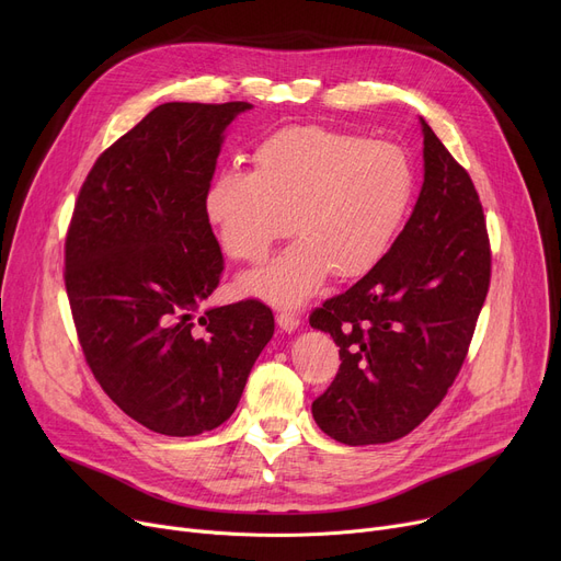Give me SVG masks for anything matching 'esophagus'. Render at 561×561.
Masks as SVG:
<instances>
[{"mask_svg":"<svg viewBox=\"0 0 561 561\" xmlns=\"http://www.w3.org/2000/svg\"><path fill=\"white\" fill-rule=\"evenodd\" d=\"M277 325H279V330H284L288 334L296 332L300 328V316L293 313V311H279L277 313Z\"/></svg>","mask_w":561,"mask_h":561,"instance_id":"obj_1","label":"esophagus"}]
</instances>
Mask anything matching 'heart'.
<instances>
[{
    "mask_svg": "<svg viewBox=\"0 0 561 561\" xmlns=\"http://www.w3.org/2000/svg\"><path fill=\"white\" fill-rule=\"evenodd\" d=\"M250 170H222L206 186L204 211L225 252L259 263L290 233L298 241L239 288L275 307H296L336 277H359L385 256L414 199L416 174L391 142L316 125L263 138Z\"/></svg>",
    "mask_w": 561,
    "mask_h": 561,
    "instance_id": "b5f03b06",
    "label": "heart"
}]
</instances>
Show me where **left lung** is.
I'll use <instances>...</instances> for the list:
<instances>
[{"mask_svg":"<svg viewBox=\"0 0 561 561\" xmlns=\"http://www.w3.org/2000/svg\"><path fill=\"white\" fill-rule=\"evenodd\" d=\"M423 186L398 239L373 268L309 318L341 366L313 404L345 446L389 444L444 400L482 311L491 252L478 191L421 117Z\"/></svg>","mask_w":561,"mask_h":561,"instance_id":"left-lung-1","label":"left lung"}]
</instances>
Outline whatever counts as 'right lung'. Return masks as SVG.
Masks as SVG:
<instances>
[{"mask_svg":"<svg viewBox=\"0 0 561 561\" xmlns=\"http://www.w3.org/2000/svg\"><path fill=\"white\" fill-rule=\"evenodd\" d=\"M248 102H168L88 172L66 288L88 366L127 416L165 436L222 425L275 332L259 300L197 316L222 275L204 211L227 127Z\"/></svg>","mask_w":561,"mask_h":561,"instance_id":"right-lung-1","label":"right lung"}]
</instances>
